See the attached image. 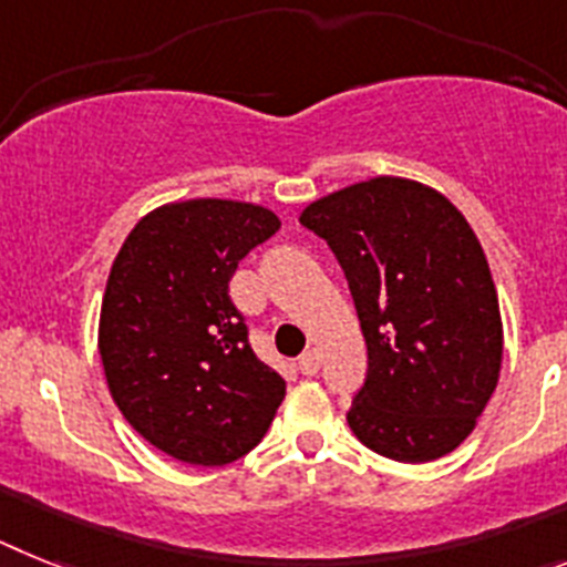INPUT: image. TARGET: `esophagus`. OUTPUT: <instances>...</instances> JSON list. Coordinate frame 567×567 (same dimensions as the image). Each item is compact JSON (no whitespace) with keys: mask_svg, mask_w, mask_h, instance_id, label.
<instances>
[{"mask_svg":"<svg viewBox=\"0 0 567 567\" xmlns=\"http://www.w3.org/2000/svg\"><path fill=\"white\" fill-rule=\"evenodd\" d=\"M299 371H302L305 377H317V373H319V353L317 351H305L302 357H299Z\"/></svg>","mask_w":567,"mask_h":567,"instance_id":"34e87169","label":"esophagus"}]
</instances>
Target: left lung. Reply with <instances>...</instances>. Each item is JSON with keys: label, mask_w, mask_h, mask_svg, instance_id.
I'll use <instances>...</instances> for the list:
<instances>
[{"label": "left lung", "mask_w": 567, "mask_h": 567, "mask_svg": "<svg viewBox=\"0 0 567 567\" xmlns=\"http://www.w3.org/2000/svg\"><path fill=\"white\" fill-rule=\"evenodd\" d=\"M299 223L337 256L368 344L348 411L357 440L396 462L451 454L502 362L499 299L465 216L425 185L379 176L313 202Z\"/></svg>", "instance_id": "1"}]
</instances>
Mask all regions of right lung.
Returning a JSON list of instances; mask_svg holds the SVG:
<instances>
[{
  "label": "right lung",
  "instance_id": "obj_1",
  "mask_svg": "<svg viewBox=\"0 0 567 567\" xmlns=\"http://www.w3.org/2000/svg\"><path fill=\"white\" fill-rule=\"evenodd\" d=\"M279 219L259 205L194 199L147 214L107 277L100 353L136 433L188 465H228L262 442L285 379L250 348L230 279Z\"/></svg>",
  "mask_w": 567,
  "mask_h": 567
}]
</instances>
